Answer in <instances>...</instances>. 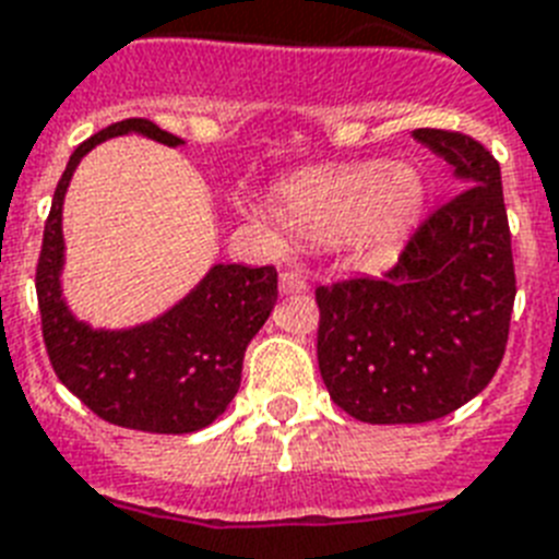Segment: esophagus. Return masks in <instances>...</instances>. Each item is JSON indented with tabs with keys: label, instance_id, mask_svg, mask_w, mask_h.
Wrapping results in <instances>:
<instances>
[{
	"label": "esophagus",
	"instance_id": "1",
	"mask_svg": "<svg viewBox=\"0 0 559 559\" xmlns=\"http://www.w3.org/2000/svg\"><path fill=\"white\" fill-rule=\"evenodd\" d=\"M281 293L295 295V293H307V278L301 272H281Z\"/></svg>",
	"mask_w": 559,
	"mask_h": 559
}]
</instances>
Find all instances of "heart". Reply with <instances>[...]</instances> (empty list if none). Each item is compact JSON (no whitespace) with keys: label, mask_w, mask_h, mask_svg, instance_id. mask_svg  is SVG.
I'll return each instance as SVG.
<instances>
[{"label":"heart","mask_w":559,"mask_h":559,"mask_svg":"<svg viewBox=\"0 0 559 559\" xmlns=\"http://www.w3.org/2000/svg\"><path fill=\"white\" fill-rule=\"evenodd\" d=\"M421 201L425 186L411 166L365 160L295 175L278 186L272 212L295 240L316 247L350 240L376 252L405 233Z\"/></svg>","instance_id":"obj_1"}]
</instances>
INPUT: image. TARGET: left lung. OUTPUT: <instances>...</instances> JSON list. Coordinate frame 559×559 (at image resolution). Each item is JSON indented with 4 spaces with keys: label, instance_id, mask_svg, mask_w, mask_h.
<instances>
[{
    "label": "left lung",
    "instance_id": "1",
    "mask_svg": "<svg viewBox=\"0 0 559 559\" xmlns=\"http://www.w3.org/2000/svg\"><path fill=\"white\" fill-rule=\"evenodd\" d=\"M460 192L421 221L379 278L316 289L319 370L367 425L442 419L483 393L508 344L516 278L500 163L468 134L416 129Z\"/></svg>",
    "mask_w": 559,
    "mask_h": 559
}]
</instances>
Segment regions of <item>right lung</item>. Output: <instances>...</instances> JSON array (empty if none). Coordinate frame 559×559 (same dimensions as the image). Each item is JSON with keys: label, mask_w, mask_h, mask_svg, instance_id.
Instances as JSON below:
<instances>
[{"label": "right lung", "mask_w": 559, "mask_h": 559, "mask_svg": "<svg viewBox=\"0 0 559 559\" xmlns=\"http://www.w3.org/2000/svg\"><path fill=\"white\" fill-rule=\"evenodd\" d=\"M120 134H143L163 146L183 140L152 120L115 122L76 146L53 192L36 264V298L53 373L88 411L143 433H194L229 407L240 388L247 344L278 301L275 266L215 264L192 293L146 324L97 330L62 298V201L91 148Z\"/></svg>", "instance_id": "1"}]
</instances>
